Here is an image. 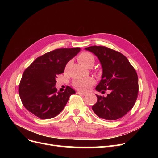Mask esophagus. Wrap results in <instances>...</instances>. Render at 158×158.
<instances>
[{
    "instance_id": "1",
    "label": "esophagus",
    "mask_w": 158,
    "mask_h": 158,
    "mask_svg": "<svg viewBox=\"0 0 158 158\" xmlns=\"http://www.w3.org/2000/svg\"><path fill=\"white\" fill-rule=\"evenodd\" d=\"M76 94H80V95H86V93L82 92H80V91H78V92H76Z\"/></svg>"
}]
</instances>
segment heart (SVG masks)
<instances>
[{
  "label": "heart",
  "mask_w": 158,
  "mask_h": 158,
  "mask_svg": "<svg viewBox=\"0 0 158 158\" xmlns=\"http://www.w3.org/2000/svg\"><path fill=\"white\" fill-rule=\"evenodd\" d=\"M78 60L80 63L86 67L93 66L95 63V59L93 55L88 52H83L78 56ZM95 84V80L94 78L88 77L85 78L75 79L73 81V86L80 91H87L92 87Z\"/></svg>",
  "instance_id": "b5f03b06"
}]
</instances>
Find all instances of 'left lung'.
<instances>
[{
    "label": "left lung",
    "mask_w": 158,
    "mask_h": 158,
    "mask_svg": "<svg viewBox=\"0 0 158 158\" xmlns=\"http://www.w3.org/2000/svg\"><path fill=\"white\" fill-rule=\"evenodd\" d=\"M85 49L96 55L103 69L102 78L97 91L107 96L96 95L94 112L103 119L117 120L125 116L135 106L138 93V80L135 68L120 52L105 46H91Z\"/></svg>",
    "instance_id": "1"
}]
</instances>
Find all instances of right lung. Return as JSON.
<instances>
[{
    "label": "right lung",
    "instance_id": "1",
    "mask_svg": "<svg viewBox=\"0 0 158 158\" xmlns=\"http://www.w3.org/2000/svg\"><path fill=\"white\" fill-rule=\"evenodd\" d=\"M80 51V47H76L48 52L37 57L24 70L18 92L27 110L41 119L51 118L63 111L75 91L66 86L64 92H57L56 78L64 73L66 64Z\"/></svg>",
    "mask_w": 158,
    "mask_h": 158
}]
</instances>
